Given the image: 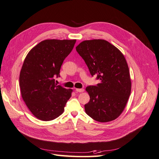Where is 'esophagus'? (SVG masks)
Masks as SVG:
<instances>
[{"mask_svg":"<svg viewBox=\"0 0 159 159\" xmlns=\"http://www.w3.org/2000/svg\"><path fill=\"white\" fill-rule=\"evenodd\" d=\"M75 91L76 92V93H83V92L84 91V89H76Z\"/></svg>","mask_w":159,"mask_h":159,"instance_id":"34e87169","label":"esophagus"}]
</instances>
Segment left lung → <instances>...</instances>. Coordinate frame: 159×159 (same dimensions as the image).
Returning <instances> with one entry per match:
<instances>
[{
	"label": "left lung",
	"instance_id": "8db88e82",
	"mask_svg": "<svg viewBox=\"0 0 159 159\" xmlns=\"http://www.w3.org/2000/svg\"><path fill=\"white\" fill-rule=\"evenodd\" d=\"M92 76L100 83L86 90L90 101L84 105L87 115L99 122H108L124 111L131 94V81L124 55L104 39L85 40L76 47Z\"/></svg>",
	"mask_w": 159,
	"mask_h": 159
}]
</instances>
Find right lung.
Masks as SVG:
<instances>
[{"label":"right lung","instance_id":"1","mask_svg":"<svg viewBox=\"0 0 159 159\" xmlns=\"http://www.w3.org/2000/svg\"><path fill=\"white\" fill-rule=\"evenodd\" d=\"M76 39H46L34 47L25 57L20 73L22 99L38 119L51 121L64 111L72 89L55 83L63 61L73 50Z\"/></svg>","mask_w":159,"mask_h":159}]
</instances>
